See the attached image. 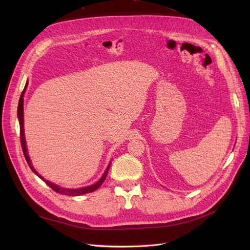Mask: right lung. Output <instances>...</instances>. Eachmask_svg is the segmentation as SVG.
<instances>
[{
  "instance_id": "obj_1",
  "label": "right lung",
  "mask_w": 250,
  "mask_h": 250,
  "mask_svg": "<svg viewBox=\"0 0 250 250\" xmlns=\"http://www.w3.org/2000/svg\"><path fill=\"white\" fill-rule=\"evenodd\" d=\"M27 86H28V81L26 82L25 84V87L22 91L21 93V96H20V99H19V103H18V120H19V125H20V139H21V145H22V150H23V154L25 156V159L26 161H27L30 169L32 170V171L39 177L41 179H42L46 185L51 188L54 189L55 191L59 192V193H62V194H65V195H72V196H78V195H81V194H85V193H88V192H92L96 190L97 188H99V187L102 185L103 181L105 180V178H106L107 176V173H108V170H109V167H110V162L106 168V170H105L103 175L101 176V178L95 182L94 185H91V186H88V187H84V188H62L58 185H56V183H52L46 179H44L41 174H39L36 170L34 169L32 163H31V160H30V157L28 155V150H27V145H26V140H25V135H24V114H23V105H24V94H25V91L26 89H27Z\"/></svg>"
}]
</instances>
